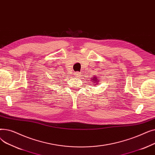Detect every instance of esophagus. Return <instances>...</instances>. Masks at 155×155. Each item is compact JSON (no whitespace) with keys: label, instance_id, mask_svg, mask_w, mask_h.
Here are the masks:
<instances>
[{"label":"esophagus","instance_id":"1","mask_svg":"<svg viewBox=\"0 0 155 155\" xmlns=\"http://www.w3.org/2000/svg\"><path fill=\"white\" fill-rule=\"evenodd\" d=\"M74 74H75V75L76 76V77H80V73L79 72H75V73H74Z\"/></svg>","mask_w":155,"mask_h":155}]
</instances>
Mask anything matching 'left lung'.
Instances as JSON below:
<instances>
[{
  "label": "left lung",
  "mask_w": 155,
  "mask_h": 155,
  "mask_svg": "<svg viewBox=\"0 0 155 155\" xmlns=\"http://www.w3.org/2000/svg\"><path fill=\"white\" fill-rule=\"evenodd\" d=\"M96 79H97V78H96V77H95H95H94V78H93V80H95V81H96V80H96Z\"/></svg>",
  "instance_id": "8db88e82"
}]
</instances>
